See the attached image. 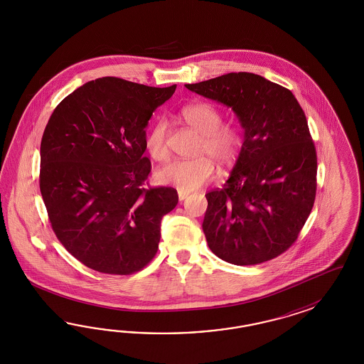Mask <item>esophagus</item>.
Listing matches in <instances>:
<instances>
[{
    "label": "esophagus",
    "instance_id": "1",
    "mask_svg": "<svg viewBox=\"0 0 364 364\" xmlns=\"http://www.w3.org/2000/svg\"><path fill=\"white\" fill-rule=\"evenodd\" d=\"M188 195H189L188 192H184V191H178V200H180V201H183L184 198H187Z\"/></svg>",
    "mask_w": 364,
    "mask_h": 364
}]
</instances>
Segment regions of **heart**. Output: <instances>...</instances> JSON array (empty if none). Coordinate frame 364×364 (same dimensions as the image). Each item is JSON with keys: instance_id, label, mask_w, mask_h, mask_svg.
Wrapping results in <instances>:
<instances>
[{"instance_id": "1", "label": "heart", "mask_w": 364, "mask_h": 364, "mask_svg": "<svg viewBox=\"0 0 364 364\" xmlns=\"http://www.w3.org/2000/svg\"><path fill=\"white\" fill-rule=\"evenodd\" d=\"M181 117L201 136L198 146V159L177 160L157 172L160 183L191 192L207 184L215 173L216 160L220 166H228L237 157L242 146V133L235 125H221L220 110L210 102H195L181 109ZM168 122L160 119L148 132L146 151L156 161L164 163L169 157L166 148Z\"/></svg>"}]
</instances>
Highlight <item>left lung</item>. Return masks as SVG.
I'll return each mask as SVG.
<instances>
[{
    "label": "left lung",
    "mask_w": 364,
    "mask_h": 364,
    "mask_svg": "<svg viewBox=\"0 0 364 364\" xmlns=\"http://www.w3.org/2000/svg\"><path fill=\"white\" fill-rule=\"evenodd\" d=\"M186 87L231 108L244 129L228 180L205 195L203 231L210 251L235 265L283 254L298 239L316 195V151L298 100L247 72Z\"/></svg>",
    "instance_id": "obj_1"
}]
</instances>
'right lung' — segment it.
<instances>
[{
    "label": "right lung",
    "instance_id": "right-lung-1",
    "mask_svg": "<svg viewBox=\"0 0 364 364\" xmlns=\"http://www.w3.org/2000/svg\"><path fill=\"white\" fill-rule=\"evenodd\" d=\"M175 90L97 78L66 96L46 124L40 189L48 216L66 251L95 271L129 275L157 252L161 219L178 196L144 188L145 128Z\"/></svg>",
    "mask_w": 364,
    "mask_h": 364
}]
</instances>
